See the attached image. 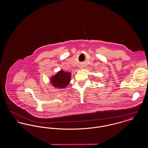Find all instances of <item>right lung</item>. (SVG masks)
<instances>
[{
	"label": "right lung",
	"mask_w": 148,
	"mask_h": 148,
	"mask_svg": "<svg viewBox=\"0 0 148 148\" xmlns=\"http://www.w3.org/2000/svg\"><path fill=\"white\" fill-rule=\"evenodd\" d=\"M71 73L60 70L50 77V83L56 89H65L71 82Z\"/></svg>",
	"instance_id": "add662e5"
}]
</instances>
